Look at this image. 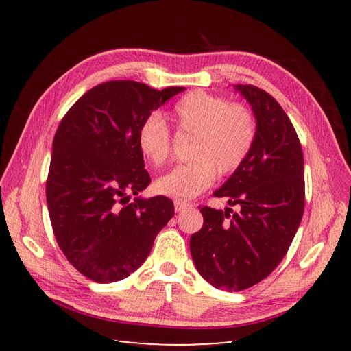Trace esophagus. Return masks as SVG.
I'll return each mask as SVG.
<instances>
[{
	"label": "esophagus",
	"mask_w": 351,
	"mask_h": 351,
	"mask_svg": "<svg viewBox=\"0 0 351 351\" xmlns=\"http://www.w3.org/2000/svg\"><path fill=\"white\" fill-rule=\"evenodd\" d=\"M190 205L187 202H181V200H175V211L176 213H181L184 211L185 208H189Z\"/></svg>",
	"instance_id": "1"
}]
</instances>
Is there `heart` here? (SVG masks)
Masks as SVG:
<instances>
[{
	"label": "heart",
	"instance_id": "1",
	"mask_svg": "<svg viewBox=\"0 0 351 351\" xmlns=\"http://www.w3.org/2000/svg\"><path fill=\"white\" fill-rule=\"evenodd\" d=\"M171 121L182 134H193L189 162H182L155 182V190L176 200L199 196L220 175L232 173L249 155L256 136L255 117L243 104L223 96L193 92L175 104ZM137 145L154 166L166 162L171 151L170 131L156 114L138 126Z\"/></svg>",
	"mask_w": 351,
	"mask_h": 351
}]
</instances>
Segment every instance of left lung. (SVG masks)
Returning <instances> with one entry per match:
<instances>
[{"label": "left lung", "mask_w": 351, "mask_h": 351, "mask_svg": "<svg viewBox=\"0 0 351 351\" xmlns=\"http://www.w3.org/2000/svg\"><path fill=\"white\" fill-rule=\"evenodd\" d=\"M234 88L250 104L256 136L241 166L213 195L228 197L237 211L199 206L204 226L190 238L200 276L229 293L256 285L279 265L304 210L303 152L289 117L259 87Z\"/></svg>", "instance_id": "1"}]
</instances>
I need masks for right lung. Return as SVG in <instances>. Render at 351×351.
<instances>
[{"instance_id":"1","label":"right lung","mask_w":351,"mask_h":351,"mask_svg":"<svg viewBox=\"0 0 351 351\" xmlns=\"http://www.w3.org/2000/svg\"><path fill=\"white\" fill-rule=\"evenodd\" d=\"M184 90L107 81L81 96L58 125L47 180L49 219L58 247L90 280L128 278L173 217L166 196L130 199L151 184L138 126Z\"/></svg>"}]
</instances>
